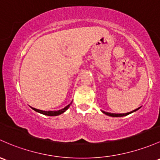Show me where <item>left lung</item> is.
<instances>
[{
  "mask_svg": "<svg viewBox=\"0 0 160 160\" xmlns=\"http://www.w3.org/2000/svg\"><path fill=\"white\" fill-rule=\"evenodd\" d=\"M139 108H140V107H139V108L136 109V110L131 111V112H127V113H111V112H105V111H102V112H103L104 114H106V115L110 116V117H124V116L129 115V114L132 113V112H135V111L138 110Z\"/></svg>",
  "mask_w": 160,
  "mask_h": 160,
  "instance_id": "left-lung-1",
  "label": "left lung"
}]
</instances>
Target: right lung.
<instances>
[{
    "instance_id": "add662e5",
    "label": "right lung",
    "mask_w": 160,
    "mask_h": 160,
    "mask_svg": "<svg viewBox=\"0 0 160 160\" xmlns=\"http://www.w3.org/2000/svg\"><path fill=\"white\" fill-rule=\"evenodd\" d=\"M72 103V102H70L69 105H67V107H65L64 108H63L62 110H57V111H44V110H38V109H35L33 108V107H31L32 109H33V110L36 111V112H40V113L41 114H43V115H46V116H50V117H54V116H58V115H60V114H62L63 112H64L65 111H66L67 109L70 107V105Z\"/></svg>"
}]
</instances>
